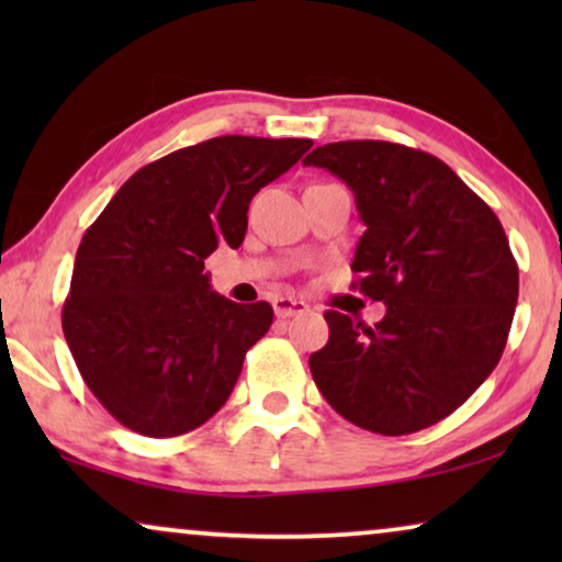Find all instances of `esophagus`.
<instances>
[{
    "mask_svg": "<svg viewBox=\"0 0 562 562\" xmlns=\"http://www.w3.org/2000/svg\"><path fill=\"white\" fill-rule=\"evenodd\" d=\"M273 312L279 319H286V317H294V314L310 312V304L302 302V299H294V296H276Z\"/></svg>",
    "mask_w": 562,
    "mask_h": 562,
    "instance_id": "1",
    "label": "esophagus"
}]
</instances>
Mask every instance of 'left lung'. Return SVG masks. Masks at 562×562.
<instances>
[{
	"mask_svg": "<svg viewBox=\"0 0 562 562\" xmlns=\"http://www.w3.org/2000/svg\"><path fill=\"white\" fill-rule=\"evenodd\" d=\"M348 183L366 233L352 271L386 314L373 327L325 312L329 340L312 379L337 414L375 435H412L448 417L502 358L519 268L502 222L448 164L386 140L314 148Z\"/></svg>",
	"mask_w": 562,
	"mask_h": 562,
	"instance_id": "obj_1",
	"label": "left lung"
}]
</instances>
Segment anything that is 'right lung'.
Listing matches in <instances>:
<instances>
[{
    "label": "right lung",
    "instance_id": "add662e5",
    "mask_svg": "<svg viewBox=\"0 0 562 562\" xmlns=\"http://www.w3.org/2000/svg\"><path fill=\"white\" fill-rule=\"evenodd\" d=\"M306 137H212L143 166L76 250L64 335L81 379L120 425L191 432L233 394L271 304L214 294L204 260L240 248L248 204L286 173Z\"/></svg>",
    "mask_w": 562,
    "mask_h": 562
}]
</instances>
